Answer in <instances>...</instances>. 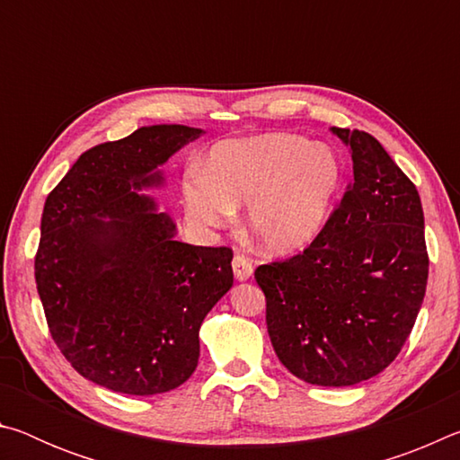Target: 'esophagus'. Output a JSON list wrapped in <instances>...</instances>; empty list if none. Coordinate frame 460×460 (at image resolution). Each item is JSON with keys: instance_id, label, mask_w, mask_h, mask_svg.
I'll return each mask as SVG.
<instances>
[{"instance_id": "1", "label": "esophagus", "mask_w": 460, "mask_h": 460, "mask_svg": "<svg viewBox=\"0 0 460 460\" xmlns=\"http://www.w3.org/2000/svg\"><path fill=\"white\" fill-rule=\"evenodd\" d=\"M233 274H235L239 282H245V279H249L253 274V263L249 261L245 255L237 253L235 258H233Z\"/></svg>"}]
</instances>
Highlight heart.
Segmentation results:
<instances>
[{
    "label": "heart",
    "mask_w": 460,
    "mask_h": 460,
    "mask_svg": "<svg viewBox=\"0 0 460 460\" xmlns=\"http://www.w3.org/2000/svg\"><path fill=\"white\" fill-rule=\"evenodd\" d=\"M342 189V164L331 147L292 134L217 144L200 170L182 178L190 221L221 227L245 206V227L263 252L292 255L324 231Z\"/></svg>",
    "instance_id": "b5f03b06"
}]
</instances>
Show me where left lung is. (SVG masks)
<instances>
[{
    "label": "left lung",
    "mask_w": 460,
    "mask_h": 460,
    "mask_svg": "<svg viewBox=\"0 0 460 460\" xmlns=\"http://www.w3.org/2000/svg\"><path fill=\"white\" fill-rule=\"evenodd\" d=\"M349 146L353 182L305 252L255 270L278 359L306 384L345 387L402 351L428 279L414 182L376 137L331 128Z\"/></svg>",
    "instance_id": "1"
}]
</instances>
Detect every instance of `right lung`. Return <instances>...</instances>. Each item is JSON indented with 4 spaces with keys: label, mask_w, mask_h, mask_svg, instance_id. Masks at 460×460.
I'll list each match as a JSON object with an SVG mask.
<instances>
[{
    "label": "right lung",
    "mask_w": 460,
    "mask_h": 460,
    "mask_svg": "<svg viewBox=\"0 0 460 460\" xmlns=\"http://www.w3.org/2000/svg\"><path fill=\"white\" fill-rule=\"evenodd\" d=\"M202 134L150 126L91 147L44 202L34 260L54 342L93 384L164 394L197 369L199 329L233 286L229 247L176 241V225L142 189Z\"/></svg>",
    "instance_id": "right-lung-1"
}]
</instances>
